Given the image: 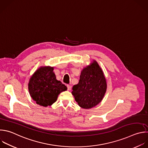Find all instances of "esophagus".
<instances>
[{"label":"esophagus","instance_id":"esophagus-1","mask_svg":"<svg viewBox=\"0 0 148 148\" xmlns=\"http://www.w3.org/2000/svg\"><path fill=\"white\" fill-rule=\"evenodd\" d=\"M67 89H68L69 90H70L71 89V85H67Z\"/></svg>","mask_w":148,"mask_h":148}]
</instances>
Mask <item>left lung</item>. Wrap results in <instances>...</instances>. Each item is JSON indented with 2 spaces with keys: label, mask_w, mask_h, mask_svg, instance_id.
<instances>
[{
  "label": "left lung",
  "mask_w": 148,
  "mask_h": 148,
  "mask_svg": "<svg viewBox=\"0 0 148 148\" xmlns=\"http://www.w3.org/2000/svg\"><path fill=\"white\" fill-rule=\"evenodd\" d=\"M106 89L104 73L97 62L93 60L81 71L79 82L73 86L71 93L81 108L89 109L102 101Z\"/></svg>",
  "instance_id": "1"
}]
</instances>
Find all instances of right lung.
<instances>
[{"label": "right lung", "mask_w": 148, "mask_h": 148, "mask_svg": "<svg viewBox=\"0 0 148 148\" xmlns=\"http://www.w3.org/2000/svg\"><path fill=\"white\" fill-rule=\"evenodd\" d=\"M53 70L54 67H40L31 75L28 84L32 99L36 104L43 107L53 104L58 95L67 89L56 79Z\"/></svg>", "instance_id": "obj_1"}]
</instances>
